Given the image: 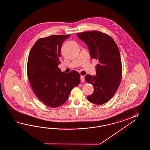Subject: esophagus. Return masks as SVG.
<instances>
[{
    "mask_svg": "<svg viewBox=\"0 0 150 150\" xmlns=\"http://www.w3.org/2000/svg\"><path fill=\"white\" fill-rule=\"evenodd\" d=\"M80 81L81 83H83L85 81V78H84V76H80Z\"/></svg>",
    "mask_w": 150,
    "mask_h": 150,
    "instance_id": "esophagus-1",
    "label": "esophagus"
}]
</instances>
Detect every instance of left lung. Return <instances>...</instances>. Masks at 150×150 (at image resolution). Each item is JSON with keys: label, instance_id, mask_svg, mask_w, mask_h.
Returning <instances> with one entry per match:
<instances>
[{"label": "left lung", "instance_id": "1", "mask_svg": "<svg viewBox=\"0 0 150 150\" xmlns=\"http://www.w3.org/2000/svg\"><path fill=\"white\" fill-rule=\"evenodd\" d=\"M76 35L87 45L91 57L99 62L96 67V75L87 74L85 78L94 87V92L87 98L94 104H104L114 96L121 81L122 67L118 46L110 36L99 31Z\"/></svg>", "mask_w": 150, "mask_h": 150}]
</instances>
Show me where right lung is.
Wrapping results in <instances>:
<instances>
[{"instance_id":"obj_1","label":"right lung","mask_w":150,"mask_h":150,"mask_svg":"<svg viewBox=\"0 0 150 150\" xmlns=\"http://www.w3.org/2000/svg\"><path fill=\"white\" fill-rule=\"evenodd\" d=\"M70 36L51 35L40 38L29 54L27 71L32 89L41 101L52 108L64 104L71 90L80 83L77 71L67 74L58 67L63 42Z\"/></svg>"}]
</instances>
